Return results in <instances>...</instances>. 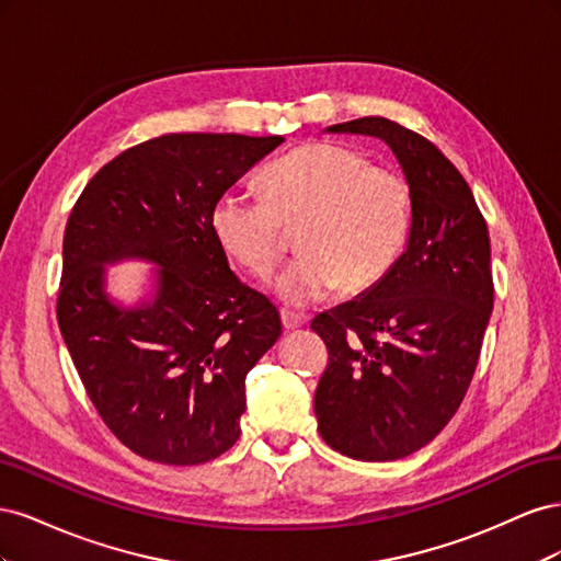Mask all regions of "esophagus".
Here are the masks:
<instances>
[{
	"label": "esophagus",
	"mask_w": 561,
	"mask_h": 561,
	"mask_svg": "<svg viewBox=\"0 0 561 561\" xmlns=\"http://www.w3.org/2000/svg\"><path fill=\"white\" fill-rule=\"evenodd\" d=\"M280 322H283L285 330H297V328H301V325H307V316L295 313V311H290V309H283V311H280Z\"/></svg>",
	"instance_id": "obj_1"
}]
</instances>
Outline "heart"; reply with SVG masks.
Instances as JSON below:
<instances>
[{"instance_id":"heart-1","label":"heart","mask_w":561,"mask_h":561,"mask_svg":"<svg viewBox=\"0 0 561 561\" xmlns=\"http://www.w3.org/2000/svg\"><path fill=\"white\" fill-rule=\"evenodd\" d=\"M412 192L396 168L332 142L299 147L266 165L262 194L229 186L208 213L215 243L252 276H268L285 252L283 227L301 250L276 280L285 304L307 307L342 285L379 283L412 231Z\"/></svg>"}]
</instances>
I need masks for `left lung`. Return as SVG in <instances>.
Instances as JSON below:
<instances>
[{"label": "left lung", "mask_w": 561, "mask_h": 561, "mask_svg": "<svg viewBox=\"0 0 561 561\" xmlns=\"http://www.w3.org/2000/svg\"><path fill=\"white\" fill-rule=\"evenodd\" d=\"M381 138L412 192V231L369 290L313 318L328 346L316 388L318 431L358 461H396L461 407L494 309L486 222L468 182L423 135L383 116L330 126Z\"/></svg>", "instance_id": "left-lung-1"}]
</instances>
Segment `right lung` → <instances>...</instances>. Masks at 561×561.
Segmentation results:
<instances>
[{"instance_id": "obj_1", "label": "right lung", "mask_w": 561, "mask_h": 561, "mask_svg": "<svg viewBox=\"0 0 561 561\" xmlns=\"http://www.w3.org/2000/svg\"><path fill=\"white\" fill-rule=\"evenodd\" d=\"M280 142L161 135L100 168L67 219L60 334L100 419L147 461L198 466L241 435L245 377L276 344L280 316L236 278L208 213ZM124 256L160 266L147 308L122 310L104 293L102 264Z\"/></svg>"}]
</instances>
